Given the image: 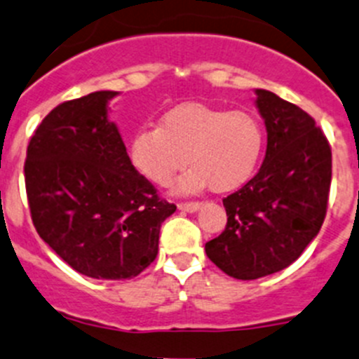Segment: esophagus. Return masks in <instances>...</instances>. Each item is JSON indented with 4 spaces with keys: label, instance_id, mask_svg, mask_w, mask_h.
Instances as JSON below:
<instances>
[{
    "label": "esophagus",
    "instance_id": "obj_1",
    "mask_svg": "<svg viewBox=\"0 0 359 359\" xmlns=\"http://www.w3.org/2000/svg\"><path fill=\"white\" fill-rule=\"evenodd\" d=\"M200 201H180L177 207H179V210H184V212H196L198 208H200Z\"/></svg>",
    "mask_w": 359,
    "mask_h": 359
}]
</instances>
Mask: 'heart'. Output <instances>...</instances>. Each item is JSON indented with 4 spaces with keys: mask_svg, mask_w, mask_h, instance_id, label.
<instances>
[{
    "mask_svg": "<svg viewBox=\"0 0 359 359\" xmlns=\"http://www.w3.org/2000/svg\"><path fill=\"white\" fill-rule=\"evenodd\" d=\"M263 144V130L250 114L187 103L168 110L161 126L137 131L130 158L156 186H168L191 161L194 166L180 179L179 191L193 193L210 184L214 191L226 193L252 177Z\"/></svg>",
    "mask_w": 359,
    "mask_h": 359,
    "instance_id": "heart-1",
    "label": "heart"
}]
</instances>
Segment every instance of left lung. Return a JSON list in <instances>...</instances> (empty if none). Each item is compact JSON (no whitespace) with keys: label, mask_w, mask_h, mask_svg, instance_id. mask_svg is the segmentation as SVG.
<instances>
[{"label":"left lung","mask_w":359,"mask_h":359,"mask_svg":"<svg viewBox=\"0 0 359 359\" xmlns=\"http://www.w3.org/2000/svg\"><path fill=\"white\" fill-rule=\"evenodd\" d=\"M256 107L266 126L259 172L222 200L224 231L205 243L229 277L254 280L290 266L321 229L332 184V149L307 112L264 89Z\"/></svg>","instance_id":"8db88e82"}]
</instances>
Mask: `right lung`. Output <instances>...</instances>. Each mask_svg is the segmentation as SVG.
Listing matches in <instances>:
<instances>
[{
    "label": "right lung",
    "mask_w": 359,
    "mask_h": 359,
    "mask_svg": "<svg viewBox=\"0 0 359 359\" xmlns=\"http://www.w3.org/2000/svg\"><path fill=\"white\" fill-rule=\"evenodd\" d=\"M96 91L55 107L27 145L24 177L38 235L93 279H133L158 256L161 222L177 210L135 170L109 102Z\"/></svg>",
    "instance_id": "right-lung-1"
}]
</instances>
